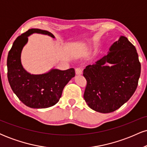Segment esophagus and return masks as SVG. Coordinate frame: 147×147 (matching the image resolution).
<instances>
[{
	"label": "esophagus",
	"mask_w": 147,
	"mask_h": 147,
	"mask_svg": "<svg viewBox=\"0 0 147 147\" xmlns=\"http://www.w3.org/2000/svg\"><path fill=\"white\" fill-rule=\"evenodd\" d=\"M75 72L77 75H82V68L80 67H78L75 69Z\"/></svg>",
	"instance_id": "34e87169"
}]
</instances>
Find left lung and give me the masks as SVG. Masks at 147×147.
I'll use <instances>...</instances> for the list:
<instances>
[{
	"mask_svg": "<svg viewBox=\"0 0 147 147\" xmlns=\"http://www.w3.org/2000/svg\"><path fill=\"white\" fill-rule=\"evenodd\" d=\"M140 72L137 50L126 37L122 36L111 45L107 55L84 70L87 82L84 94L86 102L97 112H113L133 95Z\"/></svg>",
	"mask_w": 147,
	"mask_h": 147,
	"instance_id": "1",
	"label": "left lung"
}]
</instances>
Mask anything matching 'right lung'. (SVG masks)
Masks as SVG:
<instances>
[{
	"instance_id": "right-lung-1",
	"label": "right lung",
	"mask_w": 147,
	"mask_h": 147,
	"mask_svg": "<svg viewBox=\"0 0 147 147\" xmlns=\"http://www.w3.org/2000/svg\"><path fill=\"white\" fill-rule=\"evenodd\" d=\"M33 33L55 38L51 32L40 29H30L18 36L8 53L7 78L13 92L25 105L32 109H46L59 102L63 88L75 77V71L74 68L52 69L43 75H31L25 70L21 62V51L28 37Z\"/></svg>"
}]
</instances>
